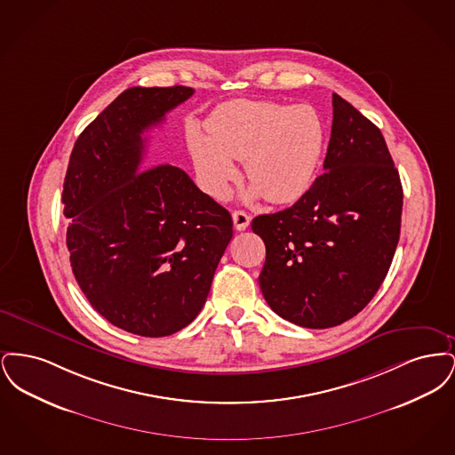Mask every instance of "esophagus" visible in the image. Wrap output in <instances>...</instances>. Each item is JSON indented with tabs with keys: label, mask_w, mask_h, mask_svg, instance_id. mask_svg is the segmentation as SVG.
Listing matches in <instances>:
<instances>
[{
	"label": "esophagus",
	"mask_w": 455,
	"mask_h": 455,
	"mask_svg": "<svg viewBox=\"0 0 455 455\" xmlns=\"http://www.w3.org/2000/svg\"><path fill=\"white\" fill-rule=\"evenodd\" d=\"M232 220H234V227L237 228L238 232L245 230L249 227V223H251V217L245 212H240V210L232 213Z\"/></svg>",
	"instance_id": "34e87169"
}]
</instances>
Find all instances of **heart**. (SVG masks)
<instances>
[{
    "mask_svg": "<svg viewBox=\"0 0 455 455\" xmlns=\"http://www.w3.org/2000/svg\"><path fill=\"white\" fill-rule=\"evenodd\" d=\"M206 131L191 126L188 148L201 188L215 199H225L238 179L234 160H245L247 197L295 203L312 188L324 155V124L310 106L234 100L206 121Z\"/></svg>",
    "mask_w": 455,
    "mask_h": 455,
    "instance_id": "obj_1",
    "label": "heart"
}]
</instances>
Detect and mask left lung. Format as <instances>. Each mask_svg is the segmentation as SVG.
I'll use <instances>...</instances> for the list:
<instances>
[{
  "label": "left lung",
  "instance_id": "left-lung-1",
  "mask_svg": "<svg viewBox=\"0 0 455 455\" xmlns=\"http://www.w3.org/2000/svg\"><path fill=\"white\" fill-rule=\"evenodd\" d=\"M324 171L293 206L252 220L266 245L259 286L283 319L308 329L343 324L387 276L403 186L380 130L332 93Z\"/></svg>",
  "mask_w": 455,
  "mask_h": 455
}]
</instances>
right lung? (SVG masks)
Masks as SVG:
<instances>
[{"label":"right lung","mask_w":455,"mask_h":455,"mask_svg":"<svg viewBox=\"0 0 455 455\" xmlns=\"http://www.w3.org/2000/svg\"><path fill=\"white\" fill-rule=\"evenodd\" d=\"M193 93L124 90L78 136L66 171L73 275L102 317L138 336H171L195 321L234 235L230 213L184 171L140 167L141 134Z\"/></svg>","instance_id":"1"}]
</instances>
